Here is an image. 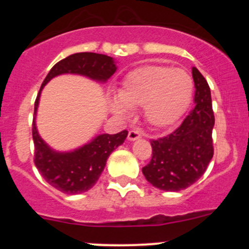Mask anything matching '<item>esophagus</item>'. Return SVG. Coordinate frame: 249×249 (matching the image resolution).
Wrapping results in <instances>:
<instances>
[{
    "mask_svg": "<svg viewBox=\"0 0 249 249\" xmlns=\"http://www.w3.org/2000/svg\"><path fill=\"white\" fill-rule=\"evenodd\" d=\"M141 136H142V135H141V132L139 131V130L132 129V130H130V131H129L127 139H129V141H136V140L141 139Z\"/></svg>",
    "mask_w": 249,
    "mask_h": 249,
    "instance_id": "34e87169",
    "label": "esophagus"
}]
</instances>
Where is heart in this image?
<instances>
[{
  "instance_id": "b5f03b06",
  "label": "heart",
  "mask_w": 249,
  "mask_h": 249,
  "mask_svg": "<svg viewBox=\"0 0 249 249\" xmlns=\"http://www.w3.org/2000/svg\"><path fill=\"white\" fill-rule=\"evenodd\" d=\"M194 92L193 78L185 70L166 66H143L123 79L118 97L110 100V109L119 117L131 115L130 107L144 106V118L155 129L177 124Z\"/></svg>"
}]
</instances>
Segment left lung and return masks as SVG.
Instances as JSON below:
<instances>
[{"mask_svg": "<svg viewBox=\"0 0 249 249\" xmlns=\"http://www.w3.org/2000/svg\"><path fill=\"white\" fill-rule=\"evenodd\" d=\"M195 107L169 136L152 140V160L142 169L145 179L160 190L179 192L194 184L213 157L214 114L207 80L193 67Z\"/></svg>", "mask_w": 249, "mask_h": 249, "instance_id": "1", "label": "left lung"}]
</instances>
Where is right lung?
Wrapping results in <instances>:
<instances>
[{"label": "right lung", "mask_w": 249, "mask_h": 249, "mask_svg": "<svg viewBox=\"0 0 249 249\" xmlns=\"http://www.w3.org/2000/svg\"><path fill=\"white\" fill-rule=\"evenodd\" d=\"M115 71L117 65L113 57L96 53H76L55 64L42 83L35 101L32 123L35 165L47 183L65 194H80L91 189L104 171L110 153L124 143L127 131L124 130L115 135H97L89 143L71 152L54 150L39 136L36 127V114L42 89L50 79L60 74H79L95 82L106 83Z\"/></svg>", "instance_id": "add662e5"}]
</instances>
